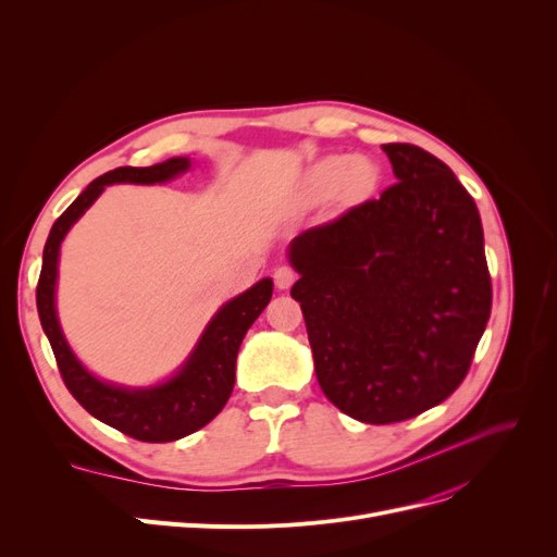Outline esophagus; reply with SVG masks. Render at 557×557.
Listing matches in <instances>:
<instances>
[{
  "label": "esophagus",
  "instance_id": "obj_1",
  "mask_svg": "<svg viewBox=\"0 0 557 557\" xmlns=\"http://www.w3.org/2000/svg\"><path fill=\"white\" fill-rule=\"evenodd\" d=\"M273 280H275V286L284 290V288H288L290 284L298 280V273L290 269V267H277L275 273H273Z\"/></svg>",
  "mask_w": 557,
  "mask_h": 557
}]
</instances>
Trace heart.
I'll return each instance as SVG.
<instances>
[{"label": "heart", "mask_w": 557, "mask_h": 557, "mask_svg": "<svg viewBox=\"0 0 557 557\" xmlns=\"http://www.w3.org/2000/svg\"><path fill=\"white\" fill-rule=\"evenodd\" d=\"M352 166H355V162L349 158H330L325 162H320L311 171V187L318 194H327V191L336 189L341 183H345Z\"/></svg>", "instance_id": "obj_1"}]
</instances>
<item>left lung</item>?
Wrapping results in <instances>:
<instances>
[{
	"label": "left lung",
	"instance_id": "obj_1",
	"mask_svg": "<svg viewBox=\"0 0 557 557\" xmlns=\"http://www.w3.org/2000/svg\"><path fill=\"white\" fill-rule=\"evenodd\" d=\"M382 149L397 183L288 248L318 384L366 424L445 401L470 370L492 309L474 198L420 146Z\"/></svg>",
	"mask_w": 557,
	"mask_h": 557
}]
</instances>
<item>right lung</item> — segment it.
I'll return each instance as SVG.
<instances>
[{
  "label": "right lung",
  "mask_w": 557,
  "mask_h": 557,
  "mask_svg": "<svg viewBox=\"0 0 557 557\" xmlns=\"http://www.w3.org/2000/svg\"><path fill=\"white\" fill-rule=\"evenodd\" d=\"M189 169L187 158H171L153 166H120L99 175L97 181L55 219L42 252V271L36 288V302L42 330L51 343L53 357L61 370L63 382L74 399L87 413L108 426L122 431L141 443H171L185 437L208 422H212L234 388V370H237L239 345L257 320L267 309L273 296V280L263 277L246 294L223 305L202 332L191 357L181 372L169 382L153 388H124L106 384L87 372L70 349L61 325H58L53 294L58 277V252L67 230L81 219V214L99 198L106 185L135 183L153 185L175 178Z\"/></svg>",
  "instance_id": "1"
}]
</instances>
